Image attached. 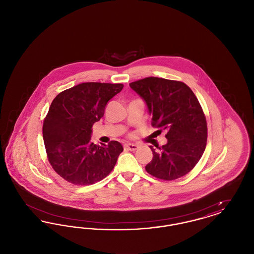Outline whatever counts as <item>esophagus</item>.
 I'll use <instances>...</instances> for the list:
<instances>
[{
	"label": "esophagus",
	"instance_id": "esophagus-1",
	"mask_svg": "<svg viewBox=\"0 0 254 254\" xmlns=\"http://www.w3.org/2000/svg\"><path fill=\"white\" fill-rule=\"evenodd\" d=\"M124 147H125V149L126 150H130V151H134V150H136L139 146L137 145H135V144H125L124 145Z\"/></svg>",
	"mask_w": 254,
	"mask_h": 254
}]
</instances>
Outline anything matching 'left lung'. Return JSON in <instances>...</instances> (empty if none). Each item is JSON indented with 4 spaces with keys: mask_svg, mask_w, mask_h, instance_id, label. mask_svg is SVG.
<instances>
[{
    "mask_svg": "<svg viewBox=\"0 0 254 254\" xmlns=\"http://www.w3.org/2000/svg\"><path fill=\"white\" fill-rule=\"evenodd\" d=\"M145 101L152 126L166 130L168 143L149 145L153 158L145 166L152 176L171 181L189 173L205 151L207 127L205 114L192 90L182 82L148 77L129 84Z\"/></svg>",
    "mask_w": 254,
    "mask_h": 254,
    "instance_id": "obj_1",
    "label": "left lung"
}]
</instances>
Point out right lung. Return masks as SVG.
I'll return each mask as SVG.
<instances>
[{
	"mask_svg": "<svg viewBox=\"0 0 254 254\" xmlns=\"http://www.w3.org/2000/svg\"><path fill=\"white\" fill-rule=\"evenodd\" d=\"M122 84L83 83L59 93L44 121L43 137L49 163L64 180L87 186L103 180L124 150L117 141L97 145L92 126L104 116L107 104Z\"/></svg>",
	"mask_w": 254,
	"mask_h": 254,
	"instance_id": "1",
	"label": "right lung"
}]
</instances>
